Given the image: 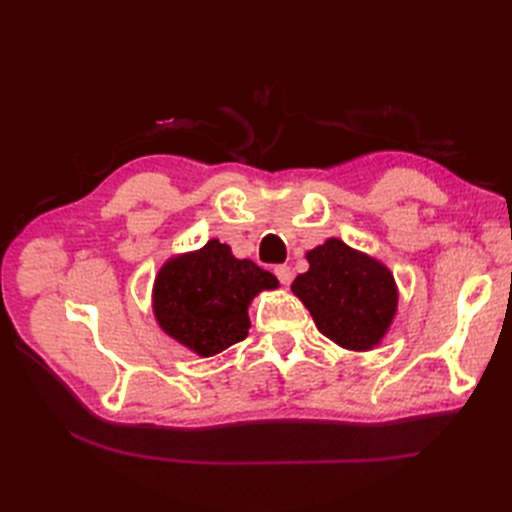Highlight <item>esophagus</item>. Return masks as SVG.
Here are the masks:
<instances>
[{"instance_id":"esophagus-1","label":"esophagus","mask_w":512,"mask_h":512,"mask_svg":"<svg viewBox=\"0 0 512 512\" xmlns=\"http://www.w3.org/2000/svg\"><path fill=\"white\" fill-rule=\"evenodd\" d=\"M273 273L277 275V280H280L284 286H288L292 282V269L288 265H277L273 267Z\"/></svg>"}]
</instances>
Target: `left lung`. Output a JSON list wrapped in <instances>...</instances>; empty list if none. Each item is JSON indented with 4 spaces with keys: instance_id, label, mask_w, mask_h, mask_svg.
Returning a JSON list of instances; mask_svg holds the SVG:
<instances>
[{
    "instance_id": "obj_1",
    "label": "left lung",
    "mask_w": 512,
    "mask_h": 512,
    "mask_svg": "<svg viewBox=\"0 0 512 512\" xmlns=\"http://www.w3.org/2000/svg\"><path fill=\"white\" fill-rule=\"evenodd\" d=\"M305 258L309 269L290 290L309 309L318 331L346 350H374L397 314L399 292L391 269L335 237Z\"/></svg>"
}]
</instances>
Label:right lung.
<instances>
[{"instance_id":"obj_1","label":"right lung","mask_w":512,"mask_h":512,"mask_svg":"<svg viewBox=\"0 0 512 512\" xmlns=\"http://www.w3.org/2000/svg\"><path fill=\"white\" fill-rule=\"evenodd\" d=\"M277 286L273 273L211 239L160 267L151 292L153 316L175 342L198 356H213L247 337L250 303Z\"/></svg>"}]
</instances>
